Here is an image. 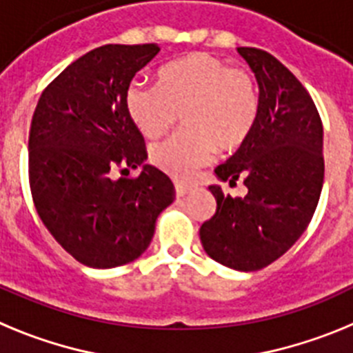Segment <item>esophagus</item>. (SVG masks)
Masks as SVG:
<instances>
[{
  "label": "esophagus",
  "mask_w": 353,
  "mask_h": 353,
  "mask_svg": "<svg viewBox=\"0 0 353 353\" xmlns=\"http://www.w3.org/2000/svg\"><path fill=\"white\" fill-rule=\"evenodd\" d=\"M174 191H176V196H185L187 192L191 191V185L185 182H180V180H174Z\"/></svg>",
  "instance_id": "esophagus-1"
}]
</instances>
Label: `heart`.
<instances>
[{
	"mask_svg": "<svg viewBox=\"0 0 353 353\" xmlns=\"http://www.w3.org/2000/svg\"><path fill=\"white\" fill-rule=\"evenodd\" d=\"M125 108L146 138H159L183 113L185 130L157 143L152 162L187 179L217 154L232 152L251 136L260 114L258 84L249 68L219 56L192 52L161 70V84L132 81Z\"/></svg>",
	"mask_w": 353,
	"mask_h": 353,
	"instance_id": "1",
	"label": "heart"
}]
</instances>
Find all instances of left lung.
<instances>
[{
	"label": "left lung",
	"mask_w": 353,
	"mask_h": 353,
	"mask_svg": "<svg viewBox=\"0 0 353 353\" xmlns=\"http://www.w3.org/2000/svg\"><path fill=\"white\" fill-rule=\"evenodd\" d=\"M260 88V114L245 143L217 179L244 180V198L210 185L217 208L199 228L212 260L230 269L260 270L283 256L304 233L323 185V127L307 90L270 52L239 48Z\"/></svg>",
	"instance_id": "8db88e82"
}]
</instances>
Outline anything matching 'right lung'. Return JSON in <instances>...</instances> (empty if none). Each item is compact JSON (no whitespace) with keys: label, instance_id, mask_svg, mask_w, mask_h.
I'll use <instances>...</instances> for the list:
<instances>
[{"label":"right lung","instance_id":"1","mask_svg":"<svg viewBox=\"0 0 353 353\" xmlns=\"http://www.w3.org/2000/svg\"><path fill=\"white\" fill-rule=\"evenodd\" d=\"M157 43H108L86 52L48 84L31 120L28 166L33 203L56 242L93 269L139 258L159 214L174 199L168 174L148 164L125 92ZM143 165L134 179L112 171Z\"/></svg>","mask_w":353,"mask_h":353}]
</instances>
